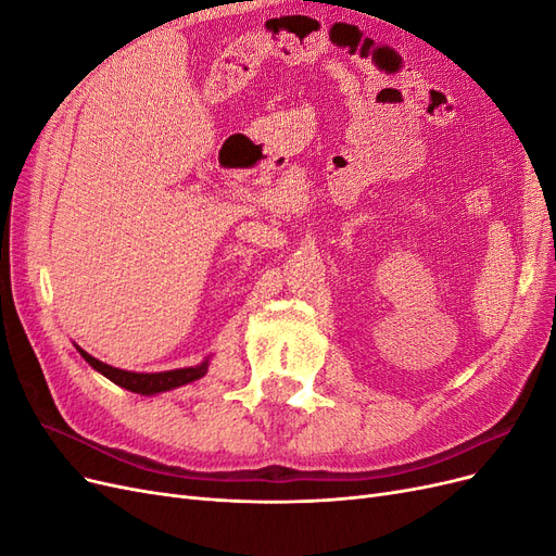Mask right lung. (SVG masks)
I'll list each match as a JSON object with an SVG mask.
<instances>
[{
	"label": "right lung",
	"mask_w": 556,
	"mask_h": 556,
	"mask_svg": "<svg viewBox=\"0 0 556 556\" xmlns=\"http://www.w3.org/2000/svg\"><path fill=\"white\" fill-rule=\"evenodd\" d=\"M80 357L86 359L97 374H102L104 378H109L111 382L125 387V390L134 392V394H143V396H153V394H162V392H169L176 390V387H182L188 382H194L199 378H204L208 371V364L211 357H206L201 364L197 366H185V368H174V371H160V374H137V371H125V368H115L109 366L104 362L94 359L92 355H88L86 350L78 348Z\"/></svg>",
	"instance_id": "1"
}]
</instances>
